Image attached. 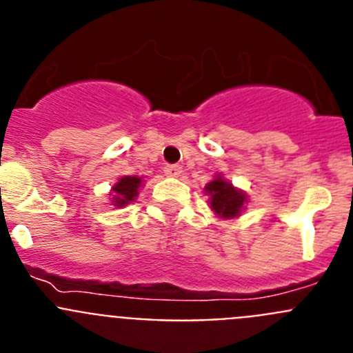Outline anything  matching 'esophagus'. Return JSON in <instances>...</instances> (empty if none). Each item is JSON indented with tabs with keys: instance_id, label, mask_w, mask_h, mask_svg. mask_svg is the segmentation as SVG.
I'll list each match as a JSON object with an SVG mask.
<instances>
[{
	"instance_id": "obj_1",
	"label": "esophagus",
	"mask_w": 353,
	"mask_h": 353,
	"mask_svg": "<svg viewBox=\"0 0 353 353\" xmlns=\"http://www.w3.org/2000/svg\"><path fill=\"white\" fill-rule=\"evenodd\" d=\"M164 173L168 174V176H180L182 174V166H179V164H171V166H166L164 168Z\"/></svg>"
}]
</instances>
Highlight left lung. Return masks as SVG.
<instances>
[{
  "instance_id": "8db88e82",
  "label": "left lung",
  "mask_w": 353,
  "mask_h": 353,
  "mask_svg": "<svg viewBox=\"0 0 353 353\" xmlns=\"http://www.w3.org/2000/svg\"><path fill=\"white\" fill-rule=\"evenodd\" d=\"M203 191L208 196V207L219 219H236L249 203L248 194L224 179L221 173L215 174Z\"/></svg>"
}]
</instances>
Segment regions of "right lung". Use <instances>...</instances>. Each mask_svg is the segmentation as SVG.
I'll return each mask as SVG.
<instances>
[{
  "mask_svg": "<svg viewBox=\"0 0 353 353\" xmlns=\"http://www.w3.org/2000/svg\"><path fill=\"white\" fill-rule=\"evenodd\" d=\"M143 176H121L118 179V182L111 187L109 191V203L114 205L117 208H123L127 205H130L134 199L138 198L139 189L143 185Z\"/></svg>",
  "mask_w": 353,
  "mask_h": 353,
  "instance_id": "right-lung-1",
  "label": "right lung"
}]
</instances>
